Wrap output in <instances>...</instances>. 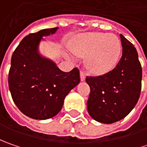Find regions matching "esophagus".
Here are the masks:
<instances>
[{
	"mask_svg": "<svg viewBox=\"0 0 147 147\" xmlns=\"http://www.w3.org/2000/svg\"><path fill=\"white\" fill-rule=\"evenodd\" d=\"M80 78H81V81H84L85 78H86V75H85V73L81 71L80 72Z\"/></svg>",
	"mask_w": 147,
	"mask_h": 147,
	"instance_id": "34e87169",
	"label": "esophagus"
}]
</instances>
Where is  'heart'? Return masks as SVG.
I'll return each mask as SVG.
<instances>
[{
  "label": "heart",
  "instance_id": "obj_1",
  "mask_svg": "<svg viewBox=\"0 0 147 147\" xmlns=\"http://www.w3.org/2000/svg\"><path fill=\"white\" fill-rule=\"evenodd\" d=\"M77 56L86 57V65L91 71L103 74L111 70L119 59L121 42L115 34L89 32L84 34L72 46Z\"/></svg>",
  "mask_w": 147,
  "mask_h": 147
}]
</instances>
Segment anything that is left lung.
<instances>
[{
  "instance_id": "8db88e82",
  "label": "left lung",
  "mask_w": 147,
  "mask_h": 147,
  "mask_svg": "<svg viewBox=\"0 0 147 147\" xmlns=\"http://www.w3.org/2000/svg\"><path fill=\"white\" fill-rule=\"evenodd\" d=\"M123 52L116 67L100 76H88L91 92L87 106L91 117L102 123L125 118L136 105L141 94L142 70L132 43L120 34Z\"/></svg>"
}]
</instances>
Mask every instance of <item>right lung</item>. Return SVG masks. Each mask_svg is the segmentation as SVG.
Masks as SVG:
<instances>
[{
	"label": "right lung",
	"instance_id": "1",
	"mask_svg": "<svg viewBox=\"0 0 147 147\" xmlns=\"http://www.w3.org/2000/svg\"><path fill=\"white\" fill-rule=\"evenodd\" d=\"M57 29L47 28L26 36L11 57L8 82L12 98L24 115L34 119L56 115L65 96L80 82L78 68L63 72L38 51L43 37L54 34Z\"/></svg>",
	"mask_w": 147,
	"mask_h": 147
}]
</instances>
